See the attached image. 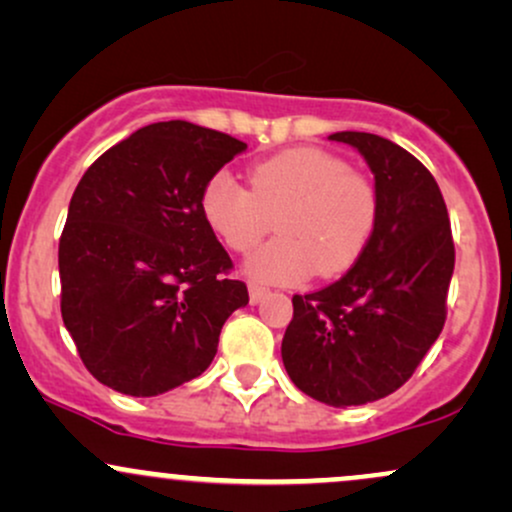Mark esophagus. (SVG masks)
I'll use <instances>...</instances> for the list:
<instances>
[{
    "label": "esophagus",
    "mask_w": 512,
    "mask_h": 512,
    "mask_svg": "<svg viewBox=\"0 0 512 512\" xmlns=\"http://www.w3.org/2000/svg\"><path fill=\"white\" fill-rule=\"evenodd\" d=\"M248 291H250V303H252V305L262 303V298L269 293V289H264V286H257V284H250Z\"/></svg>",
    "instance_id": "obj_1"
}]
</instances>
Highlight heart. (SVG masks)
Returning <instances> with one entry per match:
<instances>
[{
  "mask_svg": "<svg viewBox=\"0 0 512 512\" xmlns=\"http://www.w3.org/2000/svg\"><path fill=\"white\" fill-rule=\"evenodd\" d=\"M248 185L226 170L211 175L199 195V211L216 238L233 252L255 248L276 214L279 238L245 262L264 284H296L315 269L339 276L361 260L378 226V192L342 158L298 146L255 163Z\"/></svg>",
  "mask_w": 512,
  "mask_h": 512,
  "instance_id": "b5f03b06",
  "label": "heart"
}]
</instances>
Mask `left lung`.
Instances as JSON below:
<instances>
[{
    "instance_id": "obj_1",
    "label": "left lung",
    "mask_w": 512,
    "mask_h": 512,
    "mask_svg": "<svg viewBox=\"0 0 512 512\" xmlns=\"http://www.w3.org/2000/svg\"><path fill=\"white\" fill-rule=\"evenodd\" d=\"M363 156L378 192L366 252L327 289L293 296L281 342L298 390L330 407L375 402L411 378L445 325L455 245L438 182L409 151L368 132H334Z\"/></svg>"
}]
</instances>
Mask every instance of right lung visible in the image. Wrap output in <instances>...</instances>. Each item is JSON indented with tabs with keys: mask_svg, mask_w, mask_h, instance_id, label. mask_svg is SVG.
<instances>
[{
	"mask_svg": "<svg viewBox=\"0 0 512 512\" xmlns=\"http://www.w3.org/2000/svg\"><path fill=\"white\" fill-rule=\"evenodd\" d=\"M248 144L185 120L154 122L86 170L60 238L62 320L88 373L129 397L202 375L223 322L248 305L199 195Z\"/></svg>",
	"mask_w": 512,
	"mask_h": 512,
	"instance_id": "right-lung-1",
	"label": "right lung"
}]
</instances>
